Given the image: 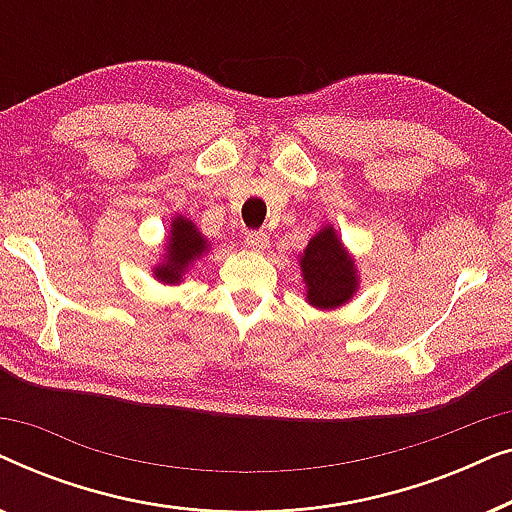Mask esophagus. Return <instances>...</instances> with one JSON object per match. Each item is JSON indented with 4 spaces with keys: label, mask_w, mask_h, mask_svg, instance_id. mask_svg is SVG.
Here are the masks:
<instances>
[{
    "label": "esophagus",
    "mask_w": 512,
    "mask_h": 512,
    "mask_svg": "<svg viewBox=\"0 0 512 512\" xmlns=\"http://www.w3.org/2000/svg\"><path fill=\"white\" fill-rule=\"evenodd\" d=\"M270 244V237L268 233H263V230H254V233H247V247L254 249V251H265Z\"/></svg>",
    "instance_id": "esophagus-1"
}]
</instances>
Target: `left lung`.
Here are the masks:
<instances>
[{
	"instance_id": "8db88e82",
	"label": "left lung",
	"mask_w": 512,
	"mask_h": 512,
	"mask_svg": "<svg viewBox=\"0 0 512 512\" xmlns=\"http://www.w3.org/2000/svg\"><path fill=\"white\" fill-rule=\"evenodd\" d=\"M298 265L305 284V303L321 312L347 305L361 286L354 256L340 240L333 223H324L307 242L298 254Z\"/></svg>"
}]
</instances>
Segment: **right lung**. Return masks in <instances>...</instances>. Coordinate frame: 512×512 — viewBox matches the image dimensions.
Instances as JSON below:
<instances>
[{"label": "right lung", "mask_w": 512, "mask_h": 512, "mask_svg": "<svg viewBox=\"0 0 512 512\" xmlns=\"http://www.w3.org/2000/svg\"><path fill=\"white\" fill-rule=\"evenodd\" d=\"M209 249H212V242L200 233V228L195 226L188 216H172L163 244V254H158L160 261L151 268V275L153 279H158L160 284H181L188 275V270H191L202 256L209 254Z\"/></svg>", "instance_id": "right-lung-1"}]
</instances>
